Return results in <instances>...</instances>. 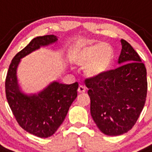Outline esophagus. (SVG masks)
Returning a JSON list of instances; mask_svg holds the SVG:
<instances>
[{"label": "esophagus", "instance_id": "1", "mask_svg": "<svg viewBox=\"0 0 152 152\" xmlns=\"http://www.w3.org/2000/svg\"><path fill=\"white\" fill-rule=\"evenodd\" d=\"M77 91H78V93H84L86 91V87L83 86V85H80L77 88Z\"/></svg>", "mask_w": 152, "mask_h": 152}]
</instances>
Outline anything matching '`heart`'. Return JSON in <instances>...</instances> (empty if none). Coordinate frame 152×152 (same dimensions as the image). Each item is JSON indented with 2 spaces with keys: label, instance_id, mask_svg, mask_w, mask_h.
<instances>
[{
  "label": "heart",
  "instance_id": "b5f03b06",
  "mask_svg": "<svg viewBox=\"0 0 152 152\" xmlns=\"http://www.w3.org/2000/svg\"><path fill=\"white\" fill-rule=\"evenodd\" d=\"M113 49L106 43L89 44L82 48L75 56V64L86 66L89 77L101 76L110 68L113 60Z\"/></svg>",
  "mask_w": 152,
  "mask_h": 152
}]
</instances>
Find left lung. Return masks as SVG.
I'll return each instance as SVG.
<instances>
[{
  "mask_svg": "<svg viewBox=\"0 0 152 152\" xmlns=\"http://www.w3.org/2000/svg\"><path fill=\"white\" fill-rule=\"evenodd\" d=\"M121 66L85 80L91 117L99 130L110 136L123 134L132 129L147 98L144 64L127 41L121 39Z\"/></svg>",
  "mask_w": 152,
  "mask_h": 152,
  "instance_id": "8db88e82",
  "label": "left lung"
}]
</instances>
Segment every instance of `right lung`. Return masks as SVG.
<instances>
[{
	"label": "right lung",
	"mask_w": 152,
	"mask_h": 152,
	"mask_svg": "<svg viewBox=\"0 0 152 152\" xmlns=\"http://www.w3.org/2000/svg\"><path fill=\"white\" fill-rule=\"evenodd\" d=\"M57 41L53 35L34 38L11 61L5 78V94L15 119L23 129L39 138L50 137L62 124L77 96L78 83L53 82L37 95H26L19 89L17 68L21 59L42 46Z\"/></svg>",
	"instance_id": "right-lung-1"
}]
</instances>
